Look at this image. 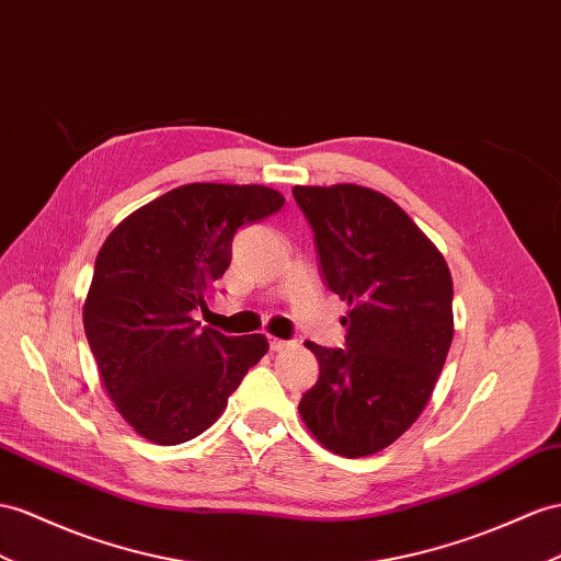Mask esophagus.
<instances>
[{"label": "esophagus", "mask_w": 561, "mask_h": 561, "mask_svg": "<svg viewBox=\"0 0 561 561\" xmlns=\"http://www.w3.org/2000/svg\"><path fill=\"white\" fill-rule=\"evenodd\" d=\"M294 346H296V341H284V339L270 336V348H272V351L282 353V351H289V348H294Z\"/></svg>", "instance_id": "1"}]
</instances>
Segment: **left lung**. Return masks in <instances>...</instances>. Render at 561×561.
<instances>
[{"label": "left lung", "instance_id": "1", "mask_svg": "<svg viewBox=\"0 0 561 561\" xmlns=\"http://www.w3.org/2000/svg\"><path fill=\"white\" fill-rule=\"evenodd\" d=\"M329 291L348 300L346 348L306 346L320 377L298 403L327 450H383L420 417L453 343V277L410 215L357 184L294 186Z\"/></svg>", "mask_w": 561, "mask_h": 561}]
</instances>
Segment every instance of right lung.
<instances>
[{
  "instance_id": "obj_1",
  "label": "right lung",
  "mask_w": 561,
  "mask_h": 561,
  "mask_svg": "<svg viewBox=\"0 0 561 561\" xmlns=\"http://www.w3.org/2000/svg\"><path fill=\"white\" fill-rule=\"evenodd\" d=\"M284 196L261 184H184L125 218L96 255L82 322L123 420L158 445L196 438L267 353L263 334L194 320L232 261L237 229Z\"/></svg>"
}]
</instances>
